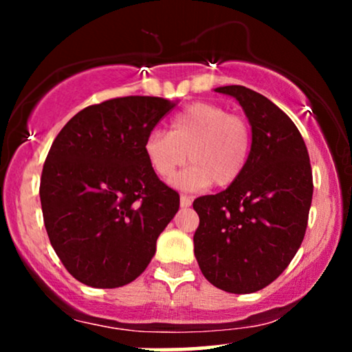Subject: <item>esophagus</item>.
I'll return each mask as SVG.
<instances>
[{
	"label": "esophagus",
	"instance_id": "1",
	"mask_svg": "<svg viewBox=\"0 0 352 352\" xmlns=\"http://www.w3.org/2000/svg\"><path fill=\"white\" fill-rule=\"evenodd\" d=\"M180 205L184 208H187V207H190V205H192V199H190L188 195H180Z\"/></svg>",
	"mask_w": 352,
	"mask_h": 352
}]
</instances>
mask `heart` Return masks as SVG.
I'll return each mask as SVG.
<instances>
[{"label":"heart","mask_w":352,"mask_h":352,"mask_svg":"<svg viewBox=\"0 0 352 352\" xmlns=\"http://www.w3.org/2000/svg\"><path fill=\"white\" fill-rule=\"evenodd\" d=\"M253 145L252 125L213 102H195L179 112L170 132L153 131L144 142L147 162L167 180L188 159L192 164L177 177L184 188L228 187L243 175Z\"/></svg>","instance_id":"b5f03b06"}]
</instances>
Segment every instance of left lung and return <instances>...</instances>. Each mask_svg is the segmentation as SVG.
<instances>
[{
  "mask_svg": "<svg viewBox=\"0 0 352 352\" xmlns=\"http://www.w3.org/2000/svg\"><path fill=\"white\" fill-rule=\"evenodd\" d=\"M243 107L253 145L243 175L217 195L195 199L193 252L204 276L223 292L263 289L292 263L313 199L308 148L276 104L243 86L217 87Z\"/></svg>",
  "mask_w": 352,
  "mask_h": 352,
  "instance_id": "obj_1",
  "label": "left lung"
}]
</instances>
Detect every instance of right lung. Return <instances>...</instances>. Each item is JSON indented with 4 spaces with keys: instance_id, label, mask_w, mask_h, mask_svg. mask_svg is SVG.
Listing matches in <instances>:
<instances>
[{
    "instance_id": "1",
    "label": "right lung",
    "mask_w": 352,
    "mask_h": 352,
    "mask_svg": "<svg viewBox=\"0 0 352 352\" xmlns=\"http://www.w3.org/2000/svg\"><path fill=\"white\" fill-rule=\"evenodd\" d=\"M175 104L127 96L92 104L60 129L41 173L47 236L64 268L92 288L144 273L180 197L147 162L144 142Z\"/></svg>"
}]
</instances>
